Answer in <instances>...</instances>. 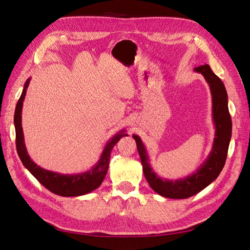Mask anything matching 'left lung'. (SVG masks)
<instances>
[{"label": "left lung", "mask_w": 250, "mask_h": 250, "mask_svg": "<svg viewBox=\"0 0 250 250\" xmlns=\"http://www.w3.org/2000/svg\"><path fill=\"white\" fill-rule=\"evenodd\" d=\"M194 71L202 74L209 84L211 101H213V121L215 125L213 147L208 157L198 169L189 176L176 180L159 177L150 167L149 157L140 136L133 134L137 151L141 157L143 172L148 184L158 194L168 199L190 198L213 183L225 167L231 141L232 121L228 107V94L224 83L218 76L215 75L208 64L195 67Z\"/></svg>", "instance_id": "obj_1"}]
</instances>
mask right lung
Wrapping results in <instances>:
<instances>
[{
	"label": "right lung",
	"instance_id": "obj_1",
	"mask_svg": "<svg viewBox=\"0 0 250 250\" xmlns=\"http://www.w3.org/2000/svg\"><path fill=\"white\" fill-rule=\"evenodd\" d=\"M30 81L31 78H28L24 83L22 93H21L18 103L16 105L14 116V124L16 130V147H17V152L21 162H22L25 168L45 188L51 191L52 193L61 196H79L91 192V191L100 187V185L102 184L106 176V173L108 171L110 152L113 147L117 144V142L121 137L129 135L125 133V130H121L118 133L115 134L107 142V144L105 145L98 163H95V166H93L89 171L83 173L60 174L39 167L35 162L32 161L28 151H26L22 125H21V110H22L23 101Z\"/></svg>",
	"mask_w": 250,
	"mask_h": 250
}]
</instances>
